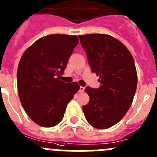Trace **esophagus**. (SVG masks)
<instances>
[{
	"instance_id": "34e87169",
	"label": "esophagus",
	"mask_w": 157,
	"mask_h": 157,
	"mask_svg": "<svg viewBox=\"0 0 157 157\" xmlns=\"http://www.w3.org/2000/svg\"><path fill=\"white\" fill-rule=\"evenodd\" d=\"M83 90H84V87H81V86H80V90H79V91H80V92H83Z\"/></svg>"
}]
</instances>
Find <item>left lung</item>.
<instances>
[{
	"label": "left lung",
	"instance_id": "1",
	"mask_svg": "<svg viewBox=\"0 0 157 157\" xmlns=\"http://www.w3.org/2000/svg\"><path fill=\"white\" fill-rule=\"evenodd\" d=\"M92 73L98 76V88L87 87L90 101L83 106L87 121L96 128L113 126L125 116L137 87L134 59L120 41L105 34L79 36Z\"/></svg>",
	"mask_w": 157,
	"mask_h": 157
}]
</instances>
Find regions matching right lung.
<instances>
[{
    "label": "right lung",
    "instance_id": "obj_1",
    "mask_svg": "<svg viewBox=\"0 0 157 157\" xmlns=\"http://www.w3.org/2000/svg\"><path fill=\"white\" fill-rule=\"evenodd\" d=\"M78 43L77 36L49 35L36 41L20 59L17 72L19 98L27 115L40 126L58 125L67 104L80 89L77 82L60 80Z\"/></svg>",
    "mask_w": 157,
    "mask_h": 157
}]
</instances>
